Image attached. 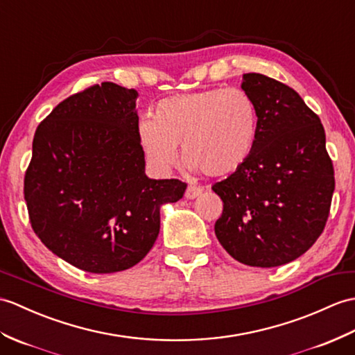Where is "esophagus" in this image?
Here are the masks:
<instances>
[{
	"label": "esophagus",
	"instance_id": "34e87169",
	"mask_svg": "<svg viewBox=\"0 0 355 355\" xmlns=\"http://www.w3.org/2000/svg\"><path fill=\"white\" fill-rule=\"evenodd\" d=\"M201 193H202V189L200 186H187L184 196L187 200H195V198H198Z\"/></svg>",
	"mask_w": 355,
	"mask_h": 355
}]
</instances>
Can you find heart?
Returning a JSON list of instances; mask_svg holds the SVG:
<instances>
[{
    "instance_id": "b5f03b06",
    "label": "heart",
    "mask_w": 355,
    "mask_h": 355,
    "mask_svg": "<svg viewBox=\"0 0 355 355\" xmlns=\"http://www.w3.org/2000/svg\"><path fill=\"white\" fill-rule=\"evenodd\" d=\"M259 109L239 87H213L162 100L154 118L137 127L139 142L154 166L168 171L183 145L189 166L213 177L230 175L250 160L259 136Z\"/></svg>"
}]
</instances>
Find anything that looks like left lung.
Here are the masks:
<instances>
[{
    "label": "left lung",
    "instance_id": "1",
    "mask_svg": "<svg viewBox=\"0 0 355 355\" xmlns=\"http://www.w3.org/2000/svg\"><path fill=\"white\" fill-rule=\"evenodd\" d=\"M242 89L259 109L250 160L213 184L224 202L215 233L248 266L275 268L306 252L322 234L334 192V169L318 114L289 86L243 73Z\"/></svg>",
    "mask_w": 355,
    "mask_h": 355
}]
</instances>
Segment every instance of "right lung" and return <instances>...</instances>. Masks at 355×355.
<instances>
[{
    "label": "right lung",
    "instance_id": "obj_1",
    "mask_svg": "<svg viewBox=\"0 0 355 355\" xmlns=\"http://www.w3.org/2000/svg\"><path fill=\"white\" fill-rule=\"evenodd\" d=\"M135 89L110 81L66 98L39 123L24 178L31 227L49 251L92 274L125 270L150 252L160 207L186 183L151 180Z\"/></svg>",
    "mask_w": 355,
    "mask_h": 355
}]
</instances>
